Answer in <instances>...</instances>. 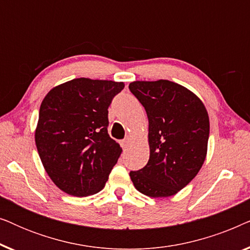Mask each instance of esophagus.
Segmentation results:
<instances>
[{
  "mask_svg": "<svg viewBox=\"0 0 250 250\" xmlns=\"http://www.w3.org/2000/svg\"><path fill=\"white\" fill-rule=\"evenodd\" d=\"M129 142H131V139H129V138H126V139L123 140V141H122V146H123V148H124V149L127 148L128 145H129Z\"/></svg>",
  "mask_w": 250,
  "mask_h": 250,
  "instance_id": "1",
  "label": "esophagus"
}]
</instances>
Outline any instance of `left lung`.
Listing matches in <instances>:
<instances>
[{
	"label": "left lung",
	"instance_id": "obj_1",
	"mask_svg": "<svg viewBox=\"0 0 250 250\" xmlns=\"http://www.w3.org/2000/svg\"><path fill=\"white\" fill-rule=\"evenodd\" d=\"M128 88L146 111L150 146L149 162L129 176L146 196H173L192 181L206 158V108L192 92L166 80L133 82Z\"/></svg>",
	"mask_w": 250,
	"mask_h": 250
}]
</instances>
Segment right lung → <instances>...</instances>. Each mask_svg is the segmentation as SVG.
Here are the masks:
<instances>
[{
	"label": "right lung",
	"instance_id": "1",
	"mask_svg": "<svg viewBox=\"0 0 250 250\" xmlns=\"http://www.w3.org/2000/svg\"><path fill=\"white\" fill-rule=\"evenodd\" d=\"M124 86L75 78L44 98L35 142L46 173L63 192L87 197L104 189L122 152L108 134V108Z\"/></svg>",
	"mask_w": 250,
	"mask_h": 250
}]
</instances>
